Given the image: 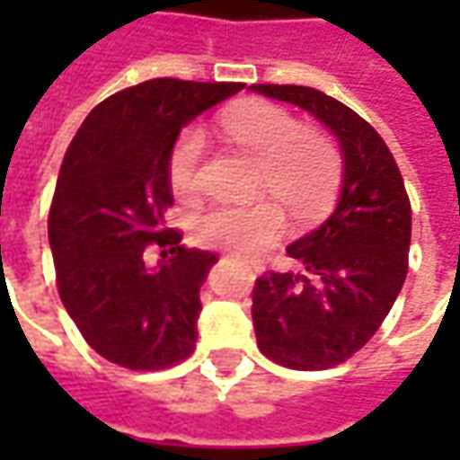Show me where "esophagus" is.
<instances>
[{
    "label": "esophagus",
    "instance_id": "esophagus-1",
    "mask_svg": "<svg viewBox=\"0 0 460 460\" xmlns=\"http://www.w3.org/2000/svg\"><path fill=\"white\" fill-rule=\"evenodd\" d=\"M253 269H256V271H261V266H258V263H253Z\"/></svg>",
    "mask_w": 460,
    "mask_h": 460
}]
</instances>
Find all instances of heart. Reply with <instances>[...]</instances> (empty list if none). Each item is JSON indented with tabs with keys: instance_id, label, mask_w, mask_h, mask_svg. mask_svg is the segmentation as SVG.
I'll return each mask as SVG.
<instances>
[{
	"instance_id": "obj_1",
	"label": "heart",
	"mask_w": 460,
	"mask_h": 460,
	"mask_svg": "<svg viewBox=\"0 0 460 460\" xmlns=\"http://www.w3.org/2000/svg\"><path fill=\"white\" fill-rule=\"evenodd\" d=\"M225 130L248 155H253L263 181L276 199L294 215H312L327 202L338 181V153L320 133L302 130L287 110L251 102L225 117ZM204 130L191 125L181 130L168 153V181L176 197L191 199L199 191V164ZM284 230V215L271 202L215 204L197 217V240L209 248L235 253H258Z\"/></svg>"
}]
</instances>
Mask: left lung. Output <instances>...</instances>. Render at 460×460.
Segmentation results:
<instances>
[{"instance_id":"8db88e82","label":"left lung","mask_w":460,"mask_h":460,"mask_svg":"<svg viewBox=\"0 0 460 460\" xmlns=\"http://www.w3.org/2000/svg\"><path fill=\"white\" fill-rule=\"evenodd\" d=\"M251 89L320 119L343 155L335 209L287 248L305 271L256 279L251 309L263 356L296 371H320L361 350L389 314L407 276L412 209L394 155L343 102L292 84Z\"/></svg>"}]
</instances>
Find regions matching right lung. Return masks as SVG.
Masks as SVG:
<instances>
[{
    "instance_id": "obj_1",
    "label": "right lung",
    "mask_w": 460,
    "mask_h": 460,
    "mask_svg": "<svg viewBox=\"0 0 460 460\" xmlns=\"http://www.w3.org/2000/svg\"><path fill=\"white\" fill-rule=\"evenodd\" d=\"M240 89L143 81L97 104L74 135L48 240L63 307L102 358L155 371L194 350L199 289L217 256L184 248L181 233L166 227L168 153L181 128ZM153 244L162 261L148 264Z\"/></svg>"
}]
</instances>
